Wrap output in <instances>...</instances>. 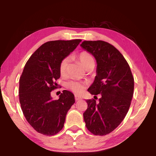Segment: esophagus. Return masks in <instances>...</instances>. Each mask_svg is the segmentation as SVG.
<instances>
[{
	"label": "esophagus",
	"instance_id": "34e87169",
	"mask_svg": "<svg viewBox=\"0 0 156 156\" xmlns=\"http://www.w3.org/2000/svg\"><path fill=\"white\" fill-rule=\"evenodd\" d=\"M81 98H82L80 96H77V95H76V96H75V100H76V101H78V100H81Z\"/></svg>",
	"mask_w": 156,
	"mask_h": 156
}]
</instances>
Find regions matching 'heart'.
I'll use <instances>...</instances> for the list:
<instances>
[{
	"mask_svg": "<svg viewBox=\"0 0 156 156\" xmlns=\"http://www.w3.org/2000/svg\"><path fill=\"white\" fill-rule=\"evenodd\" d=\"M78 58L80 60L82 65L83 66V67L84 69L87 68L89 66L94 65L95 63L93 57H92V56L89 54V53L87 51L81 52L80 54L78 55ZM69 60L68 58H65L63 59L61 62H60L59 69L60 73L61 75H64L65 73L67 72L69 66ZM68 86L69 87V88L71 89H72L75 93L77 94H80L84 90V84H82L81 83H79V82H70V83H69Z\"/></svg>",
	"mask_w": 156,
	"mask_h": 156,
	"instance_id": "b5f03b06",
	"label": "heart"
}]
</instances>
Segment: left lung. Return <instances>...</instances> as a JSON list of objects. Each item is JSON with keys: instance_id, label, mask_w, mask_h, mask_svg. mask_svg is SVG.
Masks as SVG:
<instances>
[{"instance_id": "1", "label": "left lung", "mask_w": 156, "mask_h": 156, "mask_svg": "<svg viewBox=\"0 0 156 156\" xmlns=\"http://www.w3.org/2000/svg\"><path fill=\"white\" fill-rule=\"evenodd\" d=\"M80 47L96 60V76L88 89L92 95L100 94L99 102L87 100L84 122L94 135L111 133L127 113L133 94L134 79L127 62L112 44L102 41H83Z\"/></svg>"}]
</instances>
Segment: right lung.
<instances>
[{
    "mask_svg": "<svg viewBox=\"0 0 156 156\" xmlns=\"http://www.w3.org/2000/svg\"><path fill=\"white\" fill-rule=\"evenodd\" d=\"M82 41H54L44 43L26 62L19 80L21 109L30 125L45 136L58 133L66 115L75 102L74 95L64 90L54 100L51 91L60 77V64Z\"/></svg>",
    "mask_w": 156,
    "mask_h": 156,
    "instance_id": "1",
    "label": "right lung"
}]
</instances>
